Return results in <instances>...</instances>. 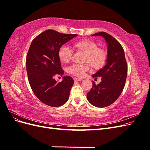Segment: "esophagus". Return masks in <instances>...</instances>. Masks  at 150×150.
Masks as SVG:
<instances>
[{
	"mask_svg": "<svg viewBox=\"0 0 150 150\" xmlns=\"http://www.w3.org/2000/svg\"><path fill=\"white\" fill-rule=\"evenodd\" d=\"M74 80L75 81H82L83 79H81V78H74Z\"/></svg>",
	"mask_w": 150,
	"mask_h": 150,
	"instance_id": "1",
	"label": "esophagus"
}]
</instances>
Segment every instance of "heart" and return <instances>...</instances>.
Returning <instances> with one entry per match:
<instances>
[{
    "mask_svg": "<svg viewBox=\"0 0 150 150\" xmlns=\"http://www.w3.org/2000/svg\"><path fill=\"white\" fill-rule=\"evenodd\" d=\"M75 47L80 51L86 53L84 61L89 63L78 64L74 63L68 67L67 71L70 74L79 77H83L85 73L91 68V64L98 69L103 67L106 61L107 54L105 50L98 47V44L91 40H84L77 42L74 44ZM73 55V49L67 44H64L59 51V56L60 59L64 62H69Z\"/></svg>",
    "mask_w": 150,
    "mask_h": 150,
    "instance_id": "b5f03b06",
    "label": "heart"
}]
</instances>
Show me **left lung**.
I'll return each mask as SVG.
<instances>
[{
    "mask_svg": "<svg viewBox=\"0 0 150 150\" xmlns=\"http://www.w3.org/2000/svg\"><path fill=\"white\" fill-rule=\"evenodd\" d=\"M93 35H101L108 44L106 63L102 69L93 75V78L101 77V82L93 87L87 93L89 102L98 108L111 105L119 98L124 89L128 67L125 52L120 43L105 32H100Z\"/></svg>",
    "mask_w": 150,
    "mask_h": 150,
    "instance_id": "left-lung-1",
    "label": "left lung"
}]
</instances>
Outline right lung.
<instances>
[{"label": "right lung", "mask_w": 150, "mask_h": 150, "mask_svg": "<svg viewBox=\"0 0 150 150\" xmlns=\"http://www.w3.org/2000/svg\"><path fill=\"white\" fill-rule=\"evenodd\" d=\"M77 35L49 29L32 41L26 57L27 73L33 93L46 105L58 107L69 99L73 79L66 76L61 82H57L54 77L64 73L59 56V49Z\"/></svg>", "instance_id": "right-lung-1"}]
</instances>
